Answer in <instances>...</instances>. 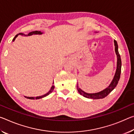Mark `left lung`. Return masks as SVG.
I'll list each match as a JSON object with an SVG mask.
<instances>
[{
	"label": "left lung",
	"mask_w": 134,
	"mask_h": 134,
	"mask_svg": "<svg viewBox=\"0 0 134 134\" xmlns=\"http://www.w3.org/2000/svg\"><path fill=\"white\" fill-rule=\"evenodd\" d=\"M114 46H115V52L117 55V67L116 73L114 74V77L112 80L111 82L110 83L109 86L107 87L104 90L100 91V92H97V93H86L85 91H82L79 87L78 83H77V89L80 95H82L84 97L87 98H91V99H102L107 97L110 92L113 91L115 87L117 86L119 80L120 73H121V67H122V61H121L120 56L119 55V53L118 51V43L115 40H114Z\"/></svg>",
	"instance_id": "8db88e82"
}]
</instances>
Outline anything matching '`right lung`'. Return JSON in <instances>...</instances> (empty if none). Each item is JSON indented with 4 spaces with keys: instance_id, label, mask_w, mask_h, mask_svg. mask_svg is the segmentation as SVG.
<instances>
[{
    "instance_id": "add662e5",
    "label": "right lung",
    "mask_w": 134,
    "mask_h": 134,
    "mask_svg": "<svg viewBox=\"0 0 134 134\" xmlns=\"http://www.w3.org/2000/svg\"><path fill=\"white\" fill-rule=\"evenodd\" d=\"M42 34H43V32H41V31H32V32H30V33H29L28 35H24V34H23V33H19V34H17V35H16L15 36V37L14 38V39H13V42L15 40V38L18 36V35H22V36H31V35H42ZM54 83L53 82V83L52 84H54ZM54 85H52V86H51V90L49 91V92H48V93H46V94H44V95H42V96H39V97H26V96H24L25 98H27V99H40V98H43V97H46V96H48V95H49V94H50L51 93L52 91H53V90H54Z\"/></svg>"
}]
</instances>
